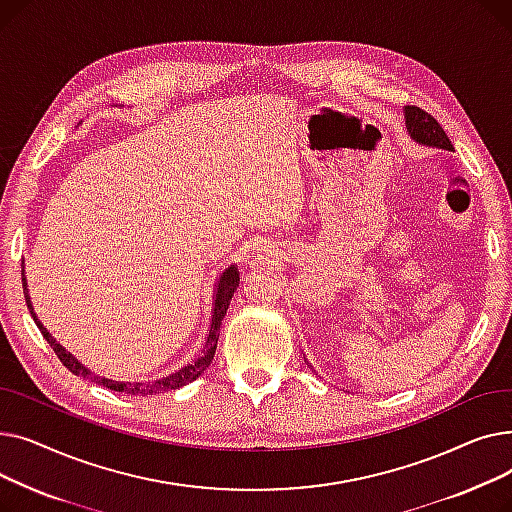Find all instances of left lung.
Returning a JSON list of instances; mask_svg holds the SVG:
<instances>
[{
    "instance_id": "left-lung-1",
    "label": "left lung",
    "mask_w": 512,
    "mask_h": 512,
    "mask_svg": "<svg viewBox=\"0 0 512 512\" xmlns=\"http://www.w3.org/2000/svg\"><path fill=\"white\" fill-rule=\"evenodd\" d=\"M405 118H407V130L411 134V139H415L419 145L446 149V151L454 149L450 139L446 137L444 128L438 124V120L432 114L419 110L415 105H407Z\"/></svg>"
}]
</instances>
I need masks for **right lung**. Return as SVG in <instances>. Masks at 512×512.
Segmentation results:
<instances>
[{"label":"right lung","instance_id":"obj_1","mask_svg":"<svg viewBox=\"0 0 512 512\" xmlns=\"http://www.w3.org/2000/svg\"><path fill=\"white\" fill-rule=\"evenodd\" d=\"M238 270L236 265H230L228 270L220 276L218 280V288H215V301H213V311H211V326H209V334H207V340H205V346L201 355L186 363L184 367H180L178 371L166 375V378H159V380H153V382H134V384H128V382H114V380H107V378H99V375H93L83 363H78V359H74L66 348L62 344L56 342V338H53L47 328L41 324V321L37 319L35 311H33V305H31V297H29V288H26V278H24V267H22V288H24V299H26V307H29L33 319L37 328L41 330L43 338L47 340V344L53 348V353L58 355V359L64 363V367H68L74 375H80V378H89L91 382L99 384V386H105L110 388L114 392H126L130 396H145V394H159V392H166V390H176V388H182L186 384L195 382L199 375L209 367V363L213 361V355H215V348H218V338H220V326H222V319L228 311V305L234 297V290L238 288Z\"/></svg>","mask_w":512,"mask_h":512}]
</instances>
